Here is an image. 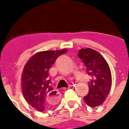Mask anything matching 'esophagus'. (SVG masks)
Wrapping results in <instances>:
<instances>
[{
    "label": "esophagus",
    "instance_id": "esophagus-1",
    "mask_svg": "<svg viewBox=\"0 0 129 129\" xmlns=\"http://www.w3.org/2000/svg\"><path fill=\"white\" fill-rule=\"evenodd\" d=\"M47 100L50 104H56L60 101V93L56 90H51L48 93Z\"/></svg>",
    "mask_w": 129,
    "mask_h": 129
}]
</instances>
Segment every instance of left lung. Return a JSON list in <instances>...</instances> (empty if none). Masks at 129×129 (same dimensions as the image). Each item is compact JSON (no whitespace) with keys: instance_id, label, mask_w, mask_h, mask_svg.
<instances>
[{"instance_id":"left-lung-1","label":"left lung","mask_w":129,"mask_h":129,"mask_svg":"<svg viewBox=\"0 0 129 129\" xmlns=\"http://www.w3.org/2000/svg\"><path fill=\"white\" fill-rule=\"evenodd\" d=\"M77 55L91 77L88 81L89 92L84 100L90 107L98 106L104 102L111 91L112 77L109 66L102 55L90 48L79 50Z\"/></svg>"}]
</instances>
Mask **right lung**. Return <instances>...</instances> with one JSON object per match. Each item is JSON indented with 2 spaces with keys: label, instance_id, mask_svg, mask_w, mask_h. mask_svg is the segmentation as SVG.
I'll return each instance as SVG.
<instances>
[{
  "label": "right lung",
  "instance_id": "obj_1",
  "mask_svg": "<svg viewBox=\"0 0 129 129\" xmlns=\"http://www.w3.org/2000/svg\"><path fill=\"white\" fill-rule=\"evenodd\" d=\"M66 50H48L35 54L27 62L21 77V88L25 100L39 112L52 107L47 100L48 93L53 88L49 78V70L58 56Z\"/></svg>",
  "mask_w": 129,
  "mask_h": 129
}]
</instances>
